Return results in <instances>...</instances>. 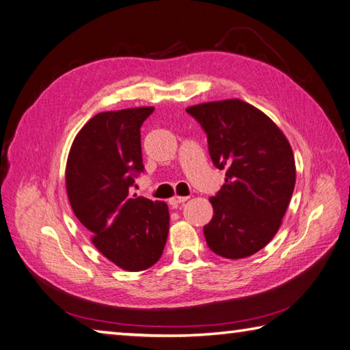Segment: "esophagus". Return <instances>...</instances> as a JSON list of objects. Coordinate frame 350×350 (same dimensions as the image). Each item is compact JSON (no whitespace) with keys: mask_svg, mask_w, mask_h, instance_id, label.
<instances>
[{"mask_svg":"<svg viewBox=\"0 0 350 350\" xmlns=\"http://www.w3.org/2000/svg\"><path fill=\"white\" fill-rule=\"evenodd\" d=\"M187 200H188V197H185V196H174L170 199V205L173 208H177L180 203H185Z\"/></svg>","mask_w":350,"mask_h":350,"instance_id":"1","label":"esophagus"}]
</instances>
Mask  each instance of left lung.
Wrapping results in <instances>:
<instances>
[{
    "mask_svg": "<svg viewBox=\"0 0 350 350\" xmlns=\"http://www.w3.org/2000/svg\"><path fill=\"white\" fill-rule=\"evenodd\" d=\"M208 136L213 163L226 170L224 187L209 197L214 214L203 226L209 250L245 258L269 243L282 225L295 187L294 153L283 131L240 99L188 107Z\"/></svg>",
    "mask_w": 350,
    "mask_h": 350,
    "instance_id": "left-lung-1",
    "label": "left lung"
}]
</instances>
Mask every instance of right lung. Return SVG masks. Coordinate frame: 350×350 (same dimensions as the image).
I'll use <instances>...</instances> for the list:
<instances>
[{"label":"right lung","mask_w":350,"mask_h":350,"mask_svg":"<svg viewBox=\"0 0 350 350\" xmlns=\"http://www.w3.org/2000/svg\"><path fill=\"white\" fill-rule=\"evenodd\" d=\"M154 107L98 113L82 126L66 165L67 197L94 247L120 269H148L170 230L168 205L129 194L144 171L141 125Z\"/></svg>","instance_id":"right-lung-1"}]
</instances>
